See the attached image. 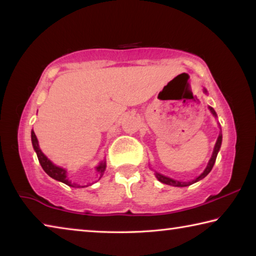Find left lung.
Returning <instances> with one entry per match:
<instances>
[{"label":"left lung","instance_id":"1","mask_svg":"<svg viewBox=\"0 0 256 256\" xmlns=\"http://www.w3.org/2000/svg\"><path fill=\"white\" fill-rule=\"evenodd\" d=\"M204 92H206V89H204ZM209 110H210V112H212V115H214V118H216V112H214V108L209 107ZM222 132H220L218 138H216V144H214V152H212V156H211V158H210V160H209V162H208L206 168L204 172H203L200 176L196 177V180H190V182H180V180H172V178H170V177L164 176V175H162V174H159V172H156V177H157L159 182H162V183H164V184L172 185V186H178V188H184V186H188V185H192V184H194V183H196V182H198V180H201L204 178V177L211 172L212 167H214V162H216V154H218L219 150H220V146H222Z\"/></svg>","mask_w":256,"mask_h":256}]
</instances>
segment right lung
Instances as JSON below:
<instances>
[{"label":"right lung","mask_w":256,"mask_h":256,"mask_svg":"<svg viewBox=\"0 0 256 256\" xmlns=\"http://www.w3.org/2000/svg\"><path fill=\"white\" fill-rule=\"evenodd\" d=\"M32 146L34 151H36L37 154V157L38 160H40V164H42V170H45V172L48 176H50L52 178H54L58 182H62V183L66 184L68 186H72V188H80V185L74 184V183H71V180H68V176H66V170H64L62 167H58V166H55V164L50 162V160L46 157V156L42 152V150L40 148V144H38V140L36 138V134L32 130ZM106 170V162L105 160H102V162L99 164V166L96 167V170L102 175L104 174V172ZM99 177V178H100Z\"/></svg>","instance_id":"add662e5"}]
</instances>
